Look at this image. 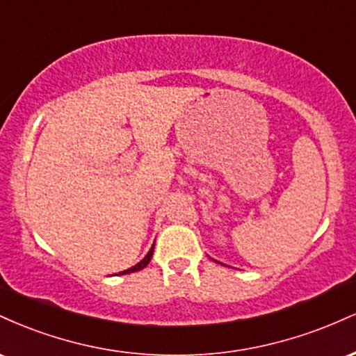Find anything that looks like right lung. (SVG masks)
<instances>
[{
    "instance_id": "obj_1",
    "label": "right lung",
    "mask_w": 356,
    "mask_h": 356,
    "mask_svg": "<svg viewBox=\"0 0 356 356\" xmlns=\"http://www.w3.org/2000/svg\"><path fill=\"white\" fill-rule=\"evenodd\" d=\"M152 254H154V246L150 248V251L147 252V256L144 257V259L140 261V263H137L136 266H132V268H129V269H125V271H122V273H118V275H129V273H136V271H140V269H144L147 264L150 263V259H152Z\"/></svg>"
}]
</instances>
